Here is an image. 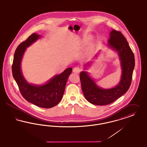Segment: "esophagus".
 Segmentation results:
<instances>
[{
    "label": "esophagus",
    "mask_w": 147,
    "mask_h": 147,
    "mask_svg": "<svg viewBox=\"0 0 147 147\" xmlns=\"http://www.w3.org/2000/svg\"><path fill=\"white\" fill-rule=\"evenodd\" d=\"M81 68L79 67H76L75 68H74L73 69V71L74 73H76V74H78L79 73L80 71H81Z\"/></svg>",
    "instance_id": "1"
}]
</instances>
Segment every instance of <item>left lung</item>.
Wrapping results in <instances>:
<instances>
[{
	"label": "left lung",
	"mask_w": 147,
	"mask_h": 147,
	"mask_svg": "<svg viewBox=\"0 0 147 147\" xmlns=\"http://www.w3.org/2000/svg\"><path fill=\"white\" fill-rule=\"evenodd\" d=\"M108 44L116 51L121 61L122 74L118 84L111 89H102L97 86L86 71H82L80 79L83 93L86 100L97 105H108L125 94L129 89L135 66L134 55L126 38L119 31L112 29ZM89 65L90 63L88 62Z\"/></svg>",
	"instance_id": "left-lung-1"
}]
</instances>
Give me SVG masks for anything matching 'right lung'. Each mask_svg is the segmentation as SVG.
Returning a JSON list of instances; mask_svg holds the SVG:
<instances>
[{
	"label": "right lung",
	"mask_w": 147,
	"mask_h": 147,
	"mask_svg": "<svg viewBox=\"0 0 147 147\" xmlns=\"http://www.w3.org/2000/svg\"><path fill=\"white\" fill-rule=\"evenodd\" d=\"M39 37V35L33 33L18 46L14 55L12 73L21 94L26 100L41 108H50L61 102L72 68H68L61 74L55 76L45 84L35 86L29 84L23 76L20 68L21 61L26 48Z\"/></svg>",
	"instance_id": "1"
}]
</instances>
